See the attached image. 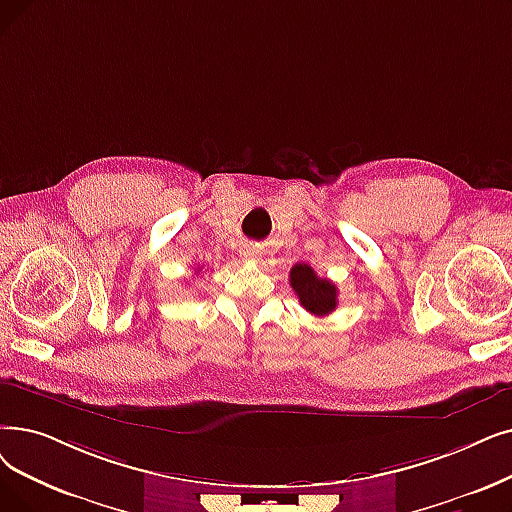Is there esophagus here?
Masks as SVG:
<instances>
[{"mask_svg": "<svg viewBox=\"0 0 512 512\" xmlns=\"http://www.w3.org/2000/svg\"><path fill=\"white\" fill-rule=\"evenodd\" d=\"M259 255H261V253H259L257 249H253V247L242 251V257H244V259H259Z\"/></svg>", "mask_w": 512, "mask_h": 512, "instance_id": "esophagus-1", "label": "esophagus"}]
</instances>
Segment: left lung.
<instances>
[{
  "label": "left lung",
  "instance_id": "8db88e82",
  "mask_svg": "<svg viewBox=\"0 0 512 512\" xmlns=\"http://www.w3.org/2000/svg\"><path fill=\"white\" fill-rule=\"evenodd\" d=\"M291 286L299 303L314 316H328L337 309L339 291L326 278H320L307 263H297L291 270Z\"/></svg>",
  "mask_w": 512,
  "mask_h": 512
}]
</instances>
